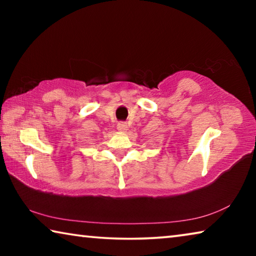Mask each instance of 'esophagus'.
<instances>
[{"mask_svg":"<svg viewBox=\"0 0 256 256\" xmlns=\"http://www.w3.org/2000/svg\"><path fill=\"white\" fill-rule=\"evenodd\" d=\"M118 128L120 130V131H126L128 130V124L125 122H120L118 124Z\"/></svg>","mask_w":256,"mask_h":256,"instance_id":"obj_1","label":"esophagus"}]
</instances>
